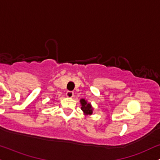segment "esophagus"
<instances>
[{
    "label": "esophagus",
    "instance_id": "obj_1",
    "mask_svg": "<svg viewBox=\"0 0 160 160\" xmlns=\"http://www.w3.org/2000/svg\"><path fill=\"white\" fill-rule=\"evenodd\" d=\"M66 96H67V97L72 98V96H74V92L72 91H68L66 92Z\"/></svg>",
    "mask_w": 160,
    "mask_h": 160
}]
</instances>
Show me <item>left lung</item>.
I'll return each instance as SVG.
<instances>
[{
	"label": "left lung",
	"instance_id": "8db88e82",
	"mask_svg": "<svg viewBox=\"0 0 160 160\" xmlns=\"http://www.w3.org/2000/svg\"><path fill=\"white\" fill-rule=\"evenodd\" d=\"M81 104H82V110L84 113L89 114V115L92 114V109L90 104L87 103V102L84 99L81 100Z\"/></svg>",
	"mask_w": 160,
	"mask_h": 160
}]
</instances>
